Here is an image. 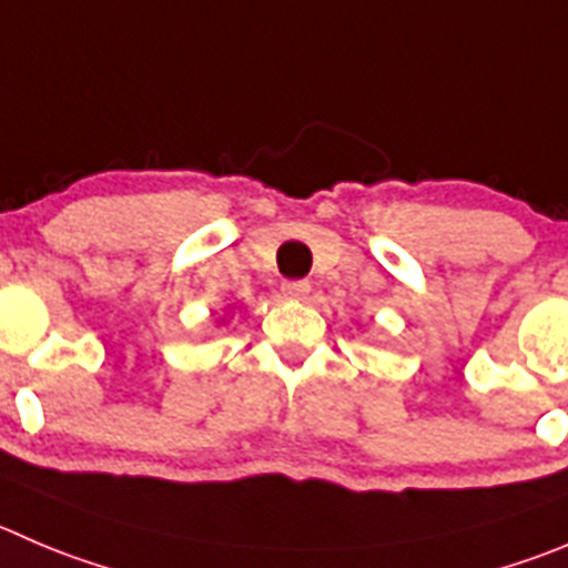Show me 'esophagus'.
Wrapping results in <instances>:
<instances>
[{"label":"esophagus","instance_id":"34e87169","mask_svg":"<svg viewBox=\"0 0 568 568\" xmlns=\"http://www.w3.org/2000/svg\"><path fill=\"white\" fill-rule=\"evenodd\" d=\"M310 290H312V284L304 278H293V281H284V284H281V293L287 295V298H306V295H310Z\"/></svg>","mask_w":568,"mask_h":568}]
</instances>
